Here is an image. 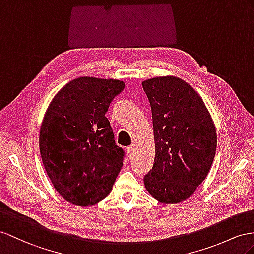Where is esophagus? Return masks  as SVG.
Returning a JSON list of instances; mask_svg holds the SVG:
<instances>
[{"label":"esophagus","instance_id":"34e87169","mask_svg":"<svg viewBox=\"0 0 254 254\" xmlns=\"http://www.w3.org/2000/svg\"><path fill=\"white\" fill-rule=\"evenodd\" d=\"M135 150H136V146H135V145H131V146H128V147L127 148V153L129 159H131V158L133 157V154H134Z\"/></svg>","mask_w":254,"mask_h":254}]
</instances>
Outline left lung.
<instances>
[{
  "label": "left lung",
  "mask_w": 254,
  "mask_h": 254,
  "mask_svg": "<svg viewBox=\"0 0 254 254\" xmlns=\"http://www.w3.org/2000/svg\"><path fill=\"white\" fill-rule=\"evenodd\" d=\"M151 106L155 157L144 178L147 191L165 204L190 197L209 173L217 133L203 100L177 77L142 82Z\"/></svg>",
  "instance_id": "1"
}]
</instances>
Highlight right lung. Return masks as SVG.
<instances>
[{"label":"right lung","instance_id":"right-lung-1","mask_svg":"<svg viewBox=\"0 0 254 254\" xmlns=\"http://www.w3.org/2000/svg\"><path fill=\"white\" fill-rule=\"evenodd\" d=\"M125 89L114 79L80 77L57 93L45 114L40 150L56 190L69 203L92 206L113 189L126 158L105 117Z\"/></svg>","mask_w":254,"mask_h":254}]
</instances>
